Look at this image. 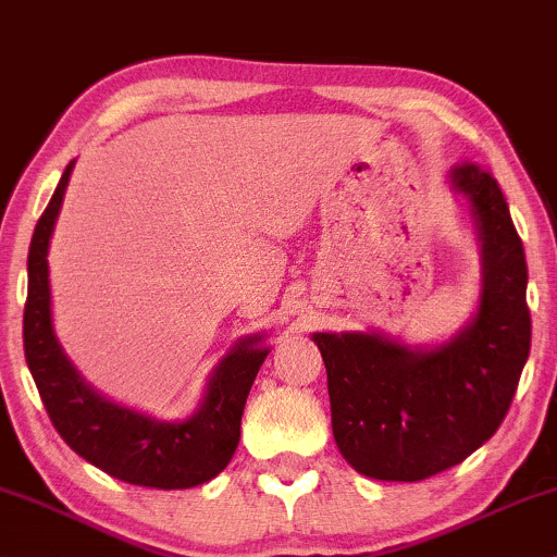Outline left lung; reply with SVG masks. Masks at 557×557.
<instances>
[{"instance_id": "1", "label": "left lung", "mask_w": 557, "mask_h": 557, "mask_svg": "<svg viewBox=\"0 0 557 557\" xmlns=\"http://www.w3.org/2000/svg\"><path fill=\"white\" fill-rule=\"evenodd\" d=\"M449 185L473 208L483 257L475 319L432 349L383 334H313L344 460L377 481H424L488 442L509 411L532 342L527 259L506 197L462 161Z\"/></svg>"}]
</instances>
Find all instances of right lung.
Listing matches in <instances>:
<instances>
[{"instance_id": "add662e5", "label": "right lung", "mask_w": 557, "mask_h": 557, "mask_svg": "<svg viewBox=\"0 0 557 557\" xmlns=\"http://www.w3.org/2000/svg\"><path fill=\"white\" fill-rule=\"evenodd\" d=\"M72 169L74 161H69L27 255V368L55 432L76 455L117 481L164 491L193 488L215 478L234 457L246 396L270 349L259 347L262 336L238 342L213 370L206 398L187 421H157L91 391L55 339L48 283V244Z\"/></svg>"}]
</instances>
